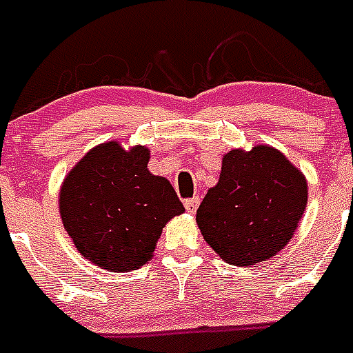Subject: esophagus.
Masks as SVG:
<instances>
[{"label": "esophagus", "mask_w": 353, "mask_h": 353, "mask_svg": "<svg viewBox=\"0 0 353 353\" xmlns=\"http://www.w3.org/2000/svg\"><path fill=\"white\" fill-rule=\"evenodd\" d=\"M199 204H200V199L199 196H194V199H188L184 202V205H185V210H188V213H194V211H196V208H199Z\"/></svg>", "instance_id": "obj_1"}]
</instances>
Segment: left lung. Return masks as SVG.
Segmentation results:
<instances>
[{
	"mask_svg": "<svg viewBox=\"0 0 353 353\" xmlns=\"http://www.w3.org/2000/svg\"><path fill=\"white\" fill-rule=\"evenodd\" d=\"M306 204L303 171L279 149L259 143L222 157L219 182L199 205L196 224L222 261L252 266L284 250Z\"/></svg>",
	"mask_w": 353,
	"mask_h": 353,
	"instance_id": "8db88e82",
	"label": "left lung"
}]
</instances>
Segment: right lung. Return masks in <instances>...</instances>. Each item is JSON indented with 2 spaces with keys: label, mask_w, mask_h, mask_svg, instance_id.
<instances>
[{
  "label": "right lung",
  "mask_w": 353,
  "mask_h": 353,
  "mask_svg": "<svg viewBox=\"0 0 353 353\" xmlns=\"http://www.w3.org/2000/svg\"><path fill=\"white\" fill-rule=\"evenodd\" d=\"M145 145L98 143L60 188V216L76 250L101 270L125 273L153 259L162 230L184 213L168 179L148 169Z\"/></svg>",
  "instance_id": "right-lung-1"
}]
</instances>
